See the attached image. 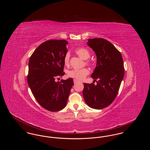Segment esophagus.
<instances>
[{"mask_svg":"<svg viewBox=\"0 0 150 150\" xmlns=\"http://www.w3.org/2000/svg\"><path fill=\"white\" fill-rule=\"evenodd\" d=\"M78 81L77 80H76V79H74V84H76V83H78Z\"/></svg>","mask_w":150,"mask_h":150,"instance_id":"34e87169","label":"esophagus"}]
</instances>
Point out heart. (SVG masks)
<instances>
[{
	"instance_id": "1",
	"label": "heart",
	"mask_w": 150,
	"mask_h": 150,
	"mask_svg": "<svg viewBox=\"0 0 150 150\" xmlns=\"http://www.w3.org/2000/svg\"><path fill=\"white\" fill-rule=\"evenodd\" d=\"M76 53L79 56L84 59H86L90 57V52L87 48L84 47L78 48L75 50ZM64 64L66 66H69L70 64V53L67 52L64 55ZM86 64L91 66L92 64L91 61L87 60L86 61ZM89 70L86 68H83L81 69H73L68 72V76L70 78L76 79L77 80H82L89 74Z\"/></svg>"
}]
</instances>
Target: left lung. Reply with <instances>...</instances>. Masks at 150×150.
Masks as SVG:
<instances>
[{
  "label": "left lung",
  "mask_w": 150,
  "mask_h": 150,
  "mask_svg": "<svg viewBox=\"0 0 150 150\" xmlns=\"http://www.w3.org/2000/svg\"><path fill=\"white\" fill-rule=\"evenodd\" d=\"M88 45L97 56V66L92 78L97 85L84 83L83 95L86 103L94 109L108 106L116 98L124 75L121 53L114 45L102 38L88 39Z\"/></svg>",
  "instance_id": "8db88e82"
}]
</instances>
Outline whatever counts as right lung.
Returning a JSON list of instances; mask_svg holds the SVG:
<instances>
[{"instance_id": "obj_1", "label": "right lung", "mask_w": 150, "mask_h": 150, "mask_svg": "<svg viewBox=\"0 0 150 150\" xmlns=\"http://www.w3.org/2000/svg\"><path fill=\"white\" fill-rule=\"evenodd\" d=\"M65 40H50L42 43L31 54L29 62L28 83L39 104L55 112L66 105L73 79H56L64 75V55L67 50Z\"/></svg>"}]
</instances>
